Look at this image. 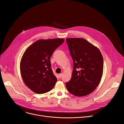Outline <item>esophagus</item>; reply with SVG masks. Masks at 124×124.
Here are the masks:
<instances>
[{"label": "esophagus", "mask_w": 124, "mask_h": 124, "mask_svg": "<svg viewBox=\"0 0 124 124\" xmlns=\"http://www.w3.org/2000/svg\"><path fill=\"white\" fill-rule=\"evenodd\" d=\"M58 75H59V77L60 78H61L62 77V74H59Z\"/></svg>", "instance_id": "obj_1"}]
</instances>
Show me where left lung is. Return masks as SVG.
Returning <instances> with one entry per match:
<instances>
[{
	"instance_id": "1",
	"label": "left lung",
	"mask_w": 124,
	"mask_h": 124,
	"mask_svg": "<svg viewBox=\"0 0 124 124\" xmlns=\"http://www.w3.org/2000/svg\"><path fill=\"white\" fill-rule=\"evenodd\" d=\"M73 61L72 77L66 82L68 92L77 96L92 93L99 84L103 73V57L99 49L82 38H67Z\"/></svg>"
}]
</instances>
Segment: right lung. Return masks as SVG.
Wrapping results in <instances>:
<instances>
[{"mask_svg": "<svg viewBox=\"0 0 124 124\" xmlns=\"http://www.w3.org/2000/svg\"><path fill=\"white\" fill-rule=\"evenodd\" d=\"M64 41L63 39L39 40L25 51L21 73L25 84L32 92L43 94L53 89L57 79L51 68L50 58Z\"/></svg>", "mask_w": 124, "mask_h": 124, "instance_id": "1", "label": "right lung"}]
</instances>
